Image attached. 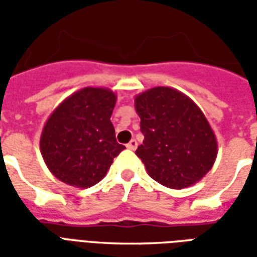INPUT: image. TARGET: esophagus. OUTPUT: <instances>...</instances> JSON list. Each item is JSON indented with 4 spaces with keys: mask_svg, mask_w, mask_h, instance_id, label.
Returning a JSON list of instances; mask_svg holds the SVG:
<instances>
[{
    "mask_svg": "<svg viewBox=\"0 0 257 257\" xmlns=\"http://www.w3.org/2000/svg\"><path fill=\"white\" fill-rule=\"evenodd\" d=\"M126 147H128L129 150H136V147H138V142L135 139H132L131 142H129L128 145H126Z\"/></svg>",
    "mask_w": 257,
    "mask_h": 257,
    "instance_id": "obj_1",
    "label": "esophagus"
}]
</instances>
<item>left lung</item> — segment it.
<instances>
[{
	"label": "left lung",
	"instance_id": "1",
	"mask_svg": "<svg viewBox=\"0 0 257 257\" xmlns=\"http://www.w3.org/2000/svg\"><path fill=\"white\" fill-rule=\"evenodd\" d=\"M143 145L136 156L147 173L169 189L193 186L215 164L217 142L204 112L182 92L156 86L136 96Z\"/></svg>",
	"mask_w": 257,
	"mask_h": 257
}]
</instances>
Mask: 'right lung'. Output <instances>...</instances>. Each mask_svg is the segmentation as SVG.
Segmentation results:
<instances>
[{
    "instance_id": "obj_1",
    "label": "right lung",
    "mask_w": 257,
    "mask_h": 257,
    "mask_svg": "<svg viewBox=\"0 0 257 257\" xmlns=\"http://www.w3.org/2000/svg\"><path fill=\"white\" fill-rule=\"evenodd\" d=\"M117 101L106 88H82L68 96L48 118L40 149L48 169L66 184L88 189L106 176L125 149L115 140L110 117Z\"/></svg>"
}]
</instances>
